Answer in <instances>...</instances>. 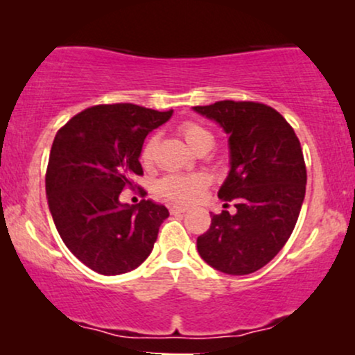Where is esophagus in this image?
<instances>
[{
	"mask_svg": "<svg viewBox=\"0 0 355 355\" xmlns=\"http://www.w3.org/2000/svg\"><path fill=\"white\" fill-rule=\"evenodd\" d=\"M185 211H189V207H182V205H173L170 207V214L177 215V214H185Z\"/></svg>",
	"mask_w": 355,
	"mask_h": 355,
	"instance_id": "34e87169",
	"label": "esophagus"
}]
</instances>
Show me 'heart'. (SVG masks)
<instances>
[{
    "label": "heart",
    "instance_id": "1",
    "mask_svg": "<svg viewBox=\"0 0 355 355\" xmlns=\"http://www.w3.org/2000/svg\"><path fill=\"white\" fill-rule=\"evenodd\" d=\"M178 133H180L183 140L189 144L195 152H202V150H209L214 146V135L195 121H183L178 126ZM158 138L150 137L145 141L140 150V162L144 166H152L155 160V150H157ZM210 178L207 173L195 172V173H177V175H166L158 182V193L162 197L168 198V200L177 203H191L202 197V193L209 187Z\"/></svg>",
    "mask_w": 355,
    "mask_h": 355
}]
</instances>
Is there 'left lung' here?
<instances>
[{
	"label": "left lung",
	"mask_w": 355,
	"mask_h": 355,
	"mask_svg": "<svg viewBox=\"0 0 355 355\" xmlns=\"http://www.w3.org/2000/svg\"><path fill=\"white\" fill-rule=\"evenodd\" d=\"M229 133L230 173L218 197L234 203L211 215L198 254L223 274L247 275L267 266L294 232L305 197L302 146L277 110L259 101L223 100L193 107Z\"/></svg>",
	"instance_id": "1"
}]
</instances>
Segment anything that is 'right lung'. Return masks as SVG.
I'll use <instances>...</instances> for the list:
<instances>
[{"mask_svg":"<svg viewBox=\"0 0 355 355\" xmlns=\"http://www.w3.org/2000/svg\"><path fill=\"white\" fill-rule=\"evenodd\" d=\"M172 113L133 103L96 105L73 116L53 140L46 168L53 222L68 250L98 274L120 275L140 266L168 217L162 203L144 198L123 205L120 193L137 187L145 138ZM138 191L146 195L141 187Z\"/></svg>","mask_w":355,"mask_h":355,"instance_id":"1","label":"right lung"}]
</instances>
